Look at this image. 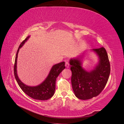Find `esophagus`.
<instances>
[{
  "label": "esophagus",
  "instance_id": "34e87169",
  "mask_svg": "<svg viewBox=\"0 0 124 124\" xmlns=\"http://www.w3.org/2000/svg\"><path fill=\"white\" fill-rule=\"evenodd\" d=\"M65 66L67 67V68H69L70 64H69V62H66V63H65Z\"/></svg>",
  "mask_w": 124,
  "mask_h": 124
}]
</instances>
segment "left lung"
Listing matches in <instances>:
<instances>
[{
	"label": "left lung",
	"mask_w": 124,
	"mask_h": 124,
	"mask_svg": "<svg viewBox=\"0 0 124 124\" xmlns=\"http://www.w3.org/2000/svg\"><path fill=\"white\" fill-rule=\"evenodd\" d=\"M98 55L99 62L95 69L87 72L81 66L79 58L71 59V83L78 98L87 100L99 95L106 86L110 74V63L103 47L93 49Z\"/></svg>",
	"instance_id": "left-lung-1"
}]
</instances>
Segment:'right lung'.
Masks as SVG:
<instances>
[{"label":"right lung","mask_w":124,"mask_h":124,"mask_svg":"<svg viewBox=\"0 0 124 124\" xmlns=\"http://www.w3.org/2000/svg\"><path fill=\"white\" fill-rule=\"evenodd\" d=\"M29 38L28 36L20 45L17 51L15 59L14 65V74L15 78L17 82V84L26 95L31 98L40 100H46L49 99L54 94L55 91V83L56 78L62 71L65 68V62H61L54 65L50 71L48 76L42 83L37 86H29L23 84L18 78L16 71L17 58L18 51L20 48L23 46L26 41Z\"/></svg>","instance_id":"add662e5"}]
</instances>
